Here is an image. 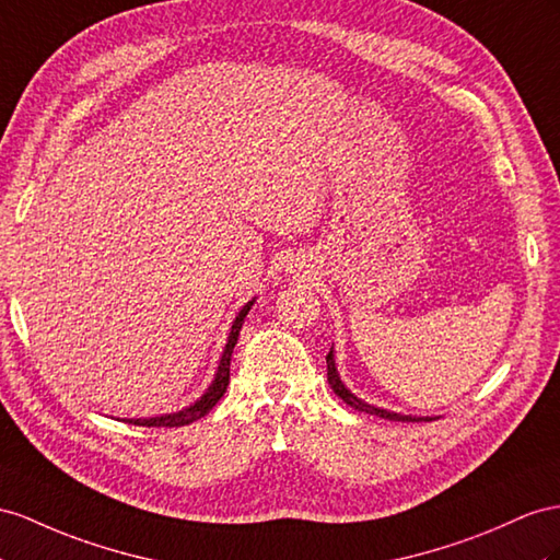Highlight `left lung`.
I'll list each match as a JSON object with an SVG mask.
<instances>
[{"mask_svg": "<svg viewBox=\"0 0 560 560\" xmlns=\"http://www.w3.org/2000/svg\"><path fill=\"white\" fill-rule=\"evenodd\" d=\"M326 378H328V385H331L334 393L342 399V402L350 405L352 409L357 411H364V413H374V417H381V419H388V421H430V419H417V417H402V413H393V411H385V409H378V407H371L366 402H362V399H357L346 385L340 383V376L336 371V362H334V350L326 354Z\"/></svg>", "mask_w": 560, "mask_h": 560, "instance_id": "1", "label": "left lung"}]
</instances>
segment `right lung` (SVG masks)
Instances as JSON below:
<instances>
[{
    "instance_id": "right-lung-1",
    "label": "right lung",
    "mask_w": 560,
    "mask_h": 560,
    "mask_svg": "<svg viewBox=\"0 0 560 560\" xmlns=\"http://www.w3.org/2000/svg\"><path fill=\"white\" fill-rule=\"evenodd\" d=\"M253 307V300L248 305H243V310L238 312V317L234 319V324H232V334H229V340H226V348H224V354H222V360H220V366H218V374H214V381H212V385L210 388L206 390V395L200 397V399H196V402L191 405V407H186V409H182V411H177V413H167V417H155V419H130L127 423H135V425H155V428H177V425H189V423H194V421H198V419H203L206 413L220 402L222 399V395L226 393V385H229V366H232V352H234V346H236V340H238V331H241V326H243V319H246V314H248V310Z\"/></svg>"
}]
</instances>
